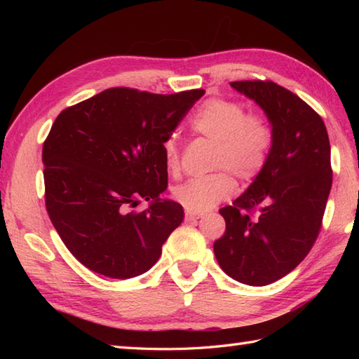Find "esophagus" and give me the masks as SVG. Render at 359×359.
<instances>
[{"mask_svg": "<svg viewBox=\"0 0 359 359\" xmlns=\"http://www.w3.org/2000/svg\"><path fill=\"white\" fill-rule=\"evenodd\" d=\"M203 215L202 212H193V211H187L185 212V220H188V222H191V220H197L201 219Z\"/></svg>", "mask_w": 359, "mask_h": 359, "instance_id": "1", "label": "esophagus"}]
</instances>
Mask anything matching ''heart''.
<instances>
[{
    "instance_id": "b5f03b06",
    "label": "heart",
    "mask_w": 359,
    "mask_h": 359,
    "mask_svg": "<svg viewBox=\"0 0 359 359\" xmlns=\"http://www.w3.org/2000/svg\"><path fill=\"white\" fill-rule=\"evenodd\" d=\"M189 126L197 135L215 142L212 168L224 170L174 187L172 199L188 211L203 212L234 193L236 182L231 172L241 182L255 180L262 172L273 147V128L262 114H247L241 102L222 97L203 102ZM163 154L170 172H177L180 148L174 137L165 140Z\"/></svg>"
}]
</instances>
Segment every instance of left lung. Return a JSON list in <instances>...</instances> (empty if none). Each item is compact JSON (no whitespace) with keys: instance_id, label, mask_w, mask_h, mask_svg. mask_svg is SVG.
<instances>
[{"instance_id":"8db88e82","label":"left lung","mask_w":359,"mask_h":359,"mask_svg":"<svg viewBox=\"0 0 359 359\" xmlns=\"http://www.w3.org/2000/svg\"><path fill=\"white\" fill-rule=\"evenodd\" d=\"M230 85L261 106L273 147L247 191L219 210L226 228L215 255L228 276L262 287L294 270L313 247L332 188L330 142L323 118L292 90L270 80Z\"/></svg>"}]
</instances>
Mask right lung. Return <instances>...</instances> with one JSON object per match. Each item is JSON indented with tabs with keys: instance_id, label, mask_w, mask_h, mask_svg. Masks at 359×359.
I'll use <instances>...</instances> for the list:
<instances>
[{
	"instance_id": "add662e5",
	"label": "right lung",
	"mask_w": 359,
	"mask_h": 359,
	"mask_svg": "<svg viewBox=\"0 0 359 359\" xmlns=\"http://www.w3.org/2000/svg\"><path fill=\"white\" fill-rule=\"evenodd\" d=\"M205 94L111 88L66 108L43 144L46 210L67 250L112 279L148 271L182 220L168 187L163 143ZM143 198L144 212H129Z\"/></svg>"
}]
</instances>
